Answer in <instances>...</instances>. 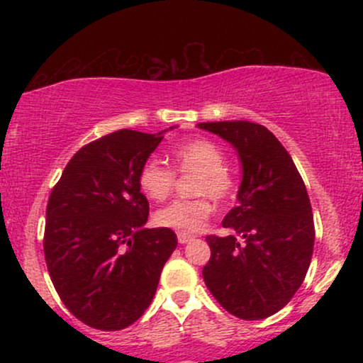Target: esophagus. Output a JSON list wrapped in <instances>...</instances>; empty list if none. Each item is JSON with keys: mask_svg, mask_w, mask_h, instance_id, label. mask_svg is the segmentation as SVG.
<instances>
[{"mask_svg": "<svg viewBox=\"0 0 363 363\" xmlns=\"http://www.w3.org/2000/svg\"><path fill=\"white\" fill-rule=\"evenodd\" d=\"M177 240H179V244H187V242H189V240H193V235L184 234V232H179Z\"/></svg>", "mask_w": 363, "mask_h": 363, "instance_id": "34e87169", "label": "esophagus"}]
</instances>
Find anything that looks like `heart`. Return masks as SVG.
Returning a JSON list of instances; mask_svg holds the SVG:
<instances>
[{"label": "heart", "mask_w": 363, "mask_h": 363, "mask_svg": "<svg viewBox=\"0 0 363 363\" xmlns=\"http://www.w3.org/2000/svg\"><path fill=\"white\" fill-rule=\"evenodd\" d=\"M174 169L179 174H196L193 193L201 194L193 199H174L155 213V223L179 232H196L210 218L215 201H225L235 193V177L227 167L222 150L208 140H191L179 145L170 153ZM176 174L155 158L141 165L138 186L141 193L153 201H162L170 194Z\"/></svg>", "instance_id": "1"}]
</instances>
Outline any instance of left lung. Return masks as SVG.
<instances>
[{
	"label": "left lung",
	"mask_w": 363,
	"mask_h": 363,
	"mask_svg": "<svg viewBox=\"0 0 363 363\" xmlns=\"http://www.w3.org/2000/svg\"><path fill=\"white\" fill-rule=\"evenodd\" d=\"M227 140L242 162L237 206L222 225L227 237L208 235L210 261L203 280L235 318L266 319L302 285L314 251V216L301 174L285 147L249 121L201 123Z\"/></svg>",
	"instance_id": "8db88e82"
}]
</instances>
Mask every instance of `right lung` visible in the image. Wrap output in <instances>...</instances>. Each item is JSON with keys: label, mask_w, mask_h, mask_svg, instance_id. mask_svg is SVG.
<instances>
[{"label": "right lung", "mask_w": 363, "mask_h": 363, "mask_svg": "<svg viewBox=\"0 0 363 363\" xmlns=\"http://www.w3.org/2000/svg\"><path fill=\"white\" fill-rule=\"evenodd\" d=\"M162 133L121 129L74 153L45 210L44 256L62 303L86 326L119 331L152 303L177 247L170 228H145L138 172Z\"/></svg>", "instance_id": "right-lung-1"}]
</instances>
